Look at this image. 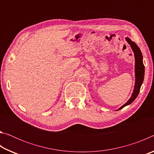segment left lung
Wrapping results in <instances>:
<instances>
[{
  "label": "left lung",
  "instance_id": "obj_1",
  "mask_svg": "<svg viewBox=\"0 0 154 154\" xmlns=\"http://www.w3.org/2000/svg\"><path fill=\"white\" fill-rule=\"evenodd\" d=\"M126 40L129 45L131 47L132 51L134 54V59H135V66H134V72H135V84L134 87L133 92L132 94L131 97L127 102L122 105L120 108H119L118 110H119L124 106L129 105L136 99L137 96L139 95V91L141 87V85L144 79V75H145V66L143 62V55L141 51L137 45L133 41H132L129 38L126 37Z\"/></svg>",
  "mask_w": 154,
  "mask_h": 154
}]
</instances>
